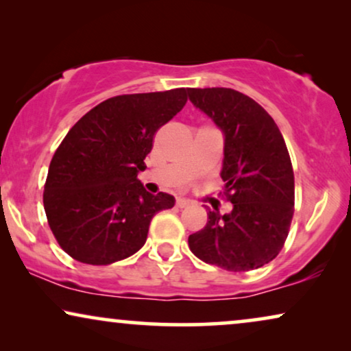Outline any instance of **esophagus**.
Returning a JSON list of instances; mask_svg holds the SVG:
<instances>
[{"label": "esophagus", "mask_w": 351, "mask_h": 351, "mask_svg": "<svg viewBox=\"0 0 351 351\" xmlns=\"http://www.w3.org/2000/svg\"><path fill=\"white\" fill-rule=\"evenodd\" d=\"M191 203L189 199H185V198H177L176 199V206L177 208H180V209H184V208H189Z\"/></svg>", "instance_id": "esophagus-1"}]
</instances>
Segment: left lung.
Wrapping results in <instances>:
<instances>
[{
  "mask_svg": "<svg viewBox=\"0 0 351 351\" xmlns=\"http://www.w3.org/2000/svg\"><path fill=\"white\" fill-rule=\"evenodd\" d=\"M196 108L225 136L222 179L230 214L209 210L203 230L189 237L196 257L228 271L256 270L285 246L294 215V171L273 118L234 89H189Z\"/></svg>",
  "mask_w": 351,
  "mask_h": 351,
  "instance_id": "1",
  "label": "left lung"
}]
</instances>
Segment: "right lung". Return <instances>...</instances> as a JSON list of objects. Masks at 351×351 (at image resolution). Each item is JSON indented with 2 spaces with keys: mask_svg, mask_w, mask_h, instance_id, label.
Wrapping results in <instances>:
<instances>
[{
  "mask_svg": "<svg viewBox=\"0 0 351 351\" xmlns=\"http://www.w3.org/2000/svg\"><path fill=\"white\" fill-rule=\"evenodd\" d=\"M189 89L124 94L89 110L52 156L43 193L47 223L75 261L110 265L147 241L153 215L174 196L152 195L137 174L153 137L186 104Z\"/></svg>",
  "mask_w": 351,
  "mask_h": 351,
  "instance_id": "right-lung-1",
  "label": "right lung"
}]
</instances>
